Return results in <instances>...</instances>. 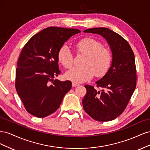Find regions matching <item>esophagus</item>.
<instances>
[{
	"label": "esophagus",
	"instance_id": "obj_1",
	"mask_svg": "<svg viewBox=\"0 0 150 150\" xmlns=\"http://www.w3.org/2000/svg\"><path fill=\"white\" fill-rule=\"evenodd\" d=\"M72 86H73V87H76V86H78L79 84H78V83H72Z\"/></svg>",
	"mask_w": 150,
	"mask_h": 150
}]
</instances>
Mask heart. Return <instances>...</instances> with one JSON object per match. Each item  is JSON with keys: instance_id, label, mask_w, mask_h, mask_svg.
Wrapping results in <instances>:
<instances>
[{"instance_id": "1", "label": "heart", "mask_w": 150, "mask_h": 150, "mask_svg": "<svg viewBox=\"0 0 150 150\" xmlns=\"http://www.w3.org/2000/svg\"><path fill=\"white\" fill-rule=\"evenodd\" d=\"M102 46L100 42L90 38L77 42V52L86 56L82 62L83 66L71 67L66 72V79L74 83H84L91 79L94 74L98 77L105 74L111 64V54L108 49ZM57 58L62 66L69 67L73 61V54L69 47L63 45L59 50Z\"/></svg>"}]
</instances>
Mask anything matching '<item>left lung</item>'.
I'll return each instance as SVG.
<instances>
[{"label": "left lung", "instance_id": "left-lung-1", "mask_svg": "<svg viewBox=\"0 0 150 150\" xmlns=\"http://www.w3.org/2000/svg\"><path fill=\"white\" fill-rule=\"evenodd\" d=\"M84 33L101 35L106 40L112 53L110 67L93 86L86 85L87 93L83 99L86 113L98 121H112L124 111L133 94L137 84L135 59L128 42L110 29H88Z\"/></svg>", "mask_w": 150, "mask_h": 150}]
</instances>
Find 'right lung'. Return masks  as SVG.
<instances>
[{
    "mask_svg": "<svg viewBox=\"0 0 150 150\" xmlns=\"http://www.w3.org/2000/svg\"><path fill=\"white\" fill-rule=\"evenodd\" d=\"M79 33L76 29L50 27L33 36L22 49L16 72V89L25 110L32 115L44 117L52 114L71 89L70 81L54 78L61 72L59 50Z\"/></svg>",
    "mask_w": 150,
    "mask_h": 150,
    "instance_id": "add662e5",
    "label": "right lung"
}]
</instances>
